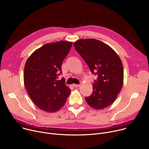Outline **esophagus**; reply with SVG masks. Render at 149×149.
I'll list each match as a JSON object with an SVG mask.
<instances>
[{
    "label": "esophagus",
    "mask_w": 149,
    "mask_h": 149,
    "mask_svg": "<svg viewBox=\"0 0 149 149\" xmlns=\"http://www.w3.org/2000/svg\"><path fill=\"white\" fill-rule=\"evenodd\" d=\"M79 86H80V85H79V84H73V86L75 88L79 87Z\"/></svg>",
    "instance_id": "obj_1"
}]
</instances>
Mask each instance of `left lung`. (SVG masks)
<instances>
[{
	"instance_id": "obj_1",
	"label": "left lung",
	"mask_w": 149,
	"mask_h": 149,
	"mask_svg": "<svg viewBox=\"0 0 149 149\" xmlns=\"http://www.w3.org/2000/svg\"><path fill=\"white\" fill-rule=\"evenodd\" d=\"M74 46L91 72L97 75L92 94L85 98L86 102L97 110L107 107L115 101L123 86L121 60L108 45L95 39H80Z\"/></svg>"
}]
</instances>
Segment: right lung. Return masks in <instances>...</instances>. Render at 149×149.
Returning a JSON list of instances; mask_svg holds the SVG:
<instances>
[{
  "label": "right lung",
  "mask_w": 149,
  "mask_h": 149,
  "mask_svg": "<svg viewBox=\"0 0 149 149\" xmlns=\"http://www.w3.org/2000/svg\"><path fill=\"white\" fill-rule=\"evenodd\" d=\"M72 42L47 43L34 51L27 59L24 70L27 92L35 104L42 110L54 113L65 104L71 89L62 78L61 64L69 52Z\"/></svg>",
  "instance_id": "obj_1"
}]
</instances>
